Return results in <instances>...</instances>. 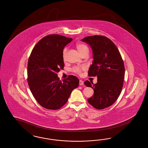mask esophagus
<instances>
[{"instance_id": "34e87169", "label": "esophagus", "mask_w": 148, "mask_h": 148, "mask_svg": "<svg viewBox=\"0 0 148 148\" xmlns=\"http://www.w3.org/2000/svg\"><path fill=\"white\" fill-rule=\"evenodd\" d=\"M84 85V82H83V81L82 80H80L79 81V85Z\"/></svg>"}]
</instances>
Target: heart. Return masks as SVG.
Here are the masks:
<instances>
[{
    "mask_svg": "<svg viewBox=\"0 0 148 148\" xmlns=\"http://www.w3.org/2000/svg\"><path fill=\"white\" fill-rule=\"evenodd\" d=\"M76 48L77 50H78V51L79 52V53L83 56L84 55L88 54L89 52V49L88 47H87V45H85L84 43H78L76 45ZM67 48H64L63 50L62 58L63 59L65 58L66 53H67ZM86 68L85 66H82V67H75L73 68L72 69V71L75 73L76 74L78 75H80L82 73V72L83 71L86 70Z\"/></svg>",
    "mask_w": 148,
    "mask_h": 148,
    "instance_id": "heart-1",
    "label": "heart"
}]
</instances>
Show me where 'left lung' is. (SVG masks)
<instances>
[{"label":"left lung","instance_id":"1","mask_svg":"<svg viewBox=\"0 0 148 148\" xmlns=\"http://www.w3.org/2000/svg\"><path fill=\"white\" fill-rule=\"evenodd\" d=\"M91 47L94 61L88 76H97V83L86 81L84 84L94 90L87 99L92 106L102 110L113 105L121 93L125 76V67L116 45L110 39L100 35L87 36L81 40Z\"/></svg>","mask_w":148,"mask_h":148}]
</instances>
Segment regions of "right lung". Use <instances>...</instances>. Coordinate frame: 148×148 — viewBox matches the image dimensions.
Returning <instances> with one entry per match:
<instances>
[{"instance_id":"1","label":"right lung","mask_w":148,"mask_h":148,"mask_svg":"<svg viewBox=\"0 0 148 148\" xmlns=\"http://www.w3.org/2000/svg\"><path fill=\"white\" fill-rule=\"evenodd\" d=\"M72 38L58 34L42 38L34 47L27 62V83L37 103L48 110H58L67 102L78 78L69 75L60 80L58 73L64 67L63 50Z\"/></svg>"}]
</instances>
